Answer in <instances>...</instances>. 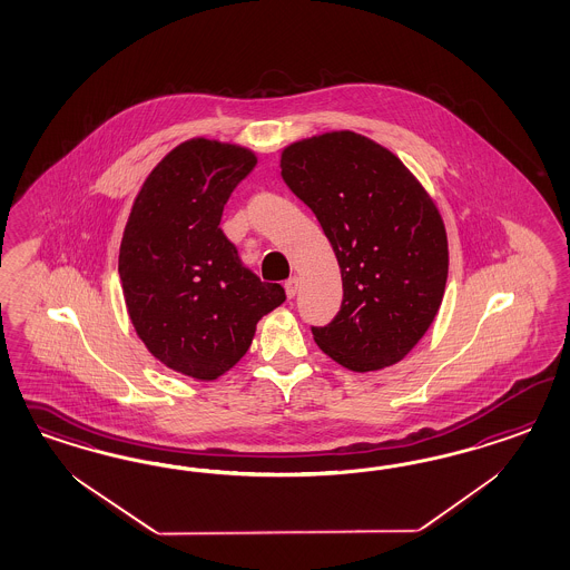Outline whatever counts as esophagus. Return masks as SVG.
Here are the masks:
<instances>
[{"mask_svg":"<svg viewBox=\"0 0 570 570\" xmlns=\"http://www.w3.org/2000/svg\"><path fill=\"white\" fill-rule=\"evenodd\" d=\"M284 288H286V296H288V298H294L296 293H298V277H291V279L284 284Z\"/></svg>","mask_w":570,"mask_h":570,"instance_id":"esophagus-1","label":"esophagus"}]
</instances>
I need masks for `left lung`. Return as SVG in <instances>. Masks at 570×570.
<instances>
[{
  "label": "left lung",
  "mask_w": 570,
  "mask_h": 570,
  "mask_svg": "<svg viewBox=\"0 0 570 570\" xmlns=\"http://www.w3.org/2000/svg\"><path fill=\"white\" fill-rule=\"evenodd\" d=\"M279 169L322 224L343 277L341 311L313 328L315 343L362 374L401 362L448 284V229L431 194L399 156L348 129L288 144Z\"/></svg>",
  "instance_id": "obj_1"
}]
</instances>
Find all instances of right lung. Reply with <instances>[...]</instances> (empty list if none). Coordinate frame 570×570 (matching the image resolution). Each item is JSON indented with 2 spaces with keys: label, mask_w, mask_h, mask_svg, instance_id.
<instances>
[{
  "label": "right lung",
  "mask_w": 570,
  "mask_h": 570,
  "mask_svg": "<svg viewBox=\"0 0 570 570\" xmlns=\"http://www.w3.org/2000/svg\"><path fill=\"white\" fill-rule=\"evenodd\" d=\"M250 148L191 138L141 184L119 248L129 320L150 355L194 380H217L246 355L261 317L286 301L238 259L219 222L255 169Z\"/></svg>",
  "instance_id": "1"
}]
</instances>
